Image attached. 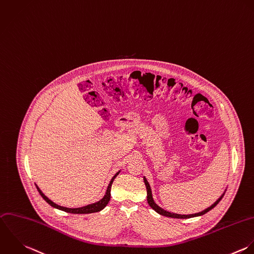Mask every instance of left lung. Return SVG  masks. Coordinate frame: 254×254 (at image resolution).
<instances>
[{
  "label": "left lung",
  "instance_id": "obj_1",
  "mask_svg": "<svg viewBox=\"0 0 254 254\" xmlns=\"http://www.w3.org/2000/svg\"><path fill=\"white\" fill-rule=\"evenodd\" d=\"M144 182H145V184H146V187H147V200H148V203H149V205L151 206V208H153L157 213H159L160 215H163V216H166V217H169V218H175V219H189V218H193V217H198V216H202V215H204V214H206L207 212H209L210 210H212L215 206H217V204L221 201V199L223 198V196H224V194L212 205V206H210L209 208H207V209H205L204 211H202V212H199V213H196V214H191V215H179V214H174V213H170V212H168V211H166V210H164V209H162L160 206H158L156 203H155V201H154V199H153V195H152V189H151V187H150V184H149V182L147 181V179L144 177Z\"/></svg>",
  "mask_w": 254,
  "mask_h": 254
}]
</instances>
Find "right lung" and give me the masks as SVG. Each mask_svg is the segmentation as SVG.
I'll use <instances>...</instances> for the list:
<instances>
[{"mask_svg":"<svg viewBox=\"0 0 254 254\" xmlns=\"http://www.w3.org/2000/svg\"><path fill=\"white\" fill-rule=\"evenodd\" d=\"M119 172H120V171H118V172L111 178V180H110V182H109V184H108L107 190H106V192H105V195L103 196V198H102L101 200H99V201H97V202H95V203H93V204H89V205H86V206H84V207H81V208H67V207H62V206L57 205V204H55L54 202H52L49 198H47V197L42 193V191L39 189V187H38L36 184H35V185H36V188H37L39 194L42 196V198H43L50 206H52V207H54V208H56V209L62 210V211H64V212L71 213V214H89V213H95V212L101 211V210L108 204V202H109V200H110V190H111L112 182H113L114 178L119 174Z\"/></svg>","mask_w":254,"mask_h":254,"instance_id":"obj_1","label":"right lung"}]
</instances>
